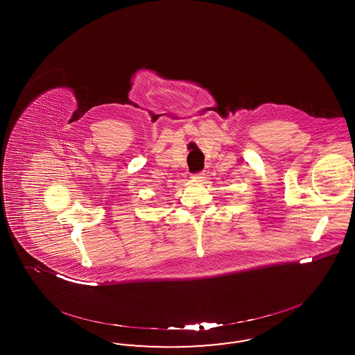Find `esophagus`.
I'll use <instances>...</instances> for the list:
<instances>
[{
  "mask_svg": "<svg viewBox=\"0 0 355 355\" xmlns=\"http://www.w3.org/2000/svg\"><path fill=\"white\" fill-rule=\"evenodd\" d=\"M203 175H205V172H198L193 174L191 178H193V180H202V178H205Z\"/></svg>",
  "mask_w": 355,
  "mask_h": 355,
  "instance_id": "esophagus-1",
  "label": "esophagus"
}]
</instances>
